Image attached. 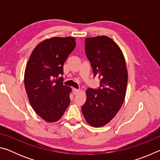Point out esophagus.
<instances>
[{
  "mask_svg": "<svg viewBox=\"0 0 160 160\" xmlns=\"http://www.w3.org/2000/svg\"><path fill=\"white\" fill-rule=\"evenodd\" d=\"M80 90H79V89H75V88H73V90H72V93H73V94H78V93L80 92Z\"/></svg>",
  "mask_w": 160,
  "mask_h": 160,
  "instance_id": "34e87169",
  "label": "esophagus"
}]
</instances>
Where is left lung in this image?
Here are the masks:
<instances>
[{"label": "left lung", "instance_id": "left-lung-1", "mask_svg": "<svg viewBox=\"0 0 160 160\" xmlns=\"http://www.w3.org/2000/svg\"><path fill=\"white\" fill-rule=\"evenodd\" d=\"M85 53L94 76L99 77L100 88L86 90L82 112L87 122L98 128L109 123L122 106L128 71L122 51L110 37L102 35L86 38Z\"/></svg>", "mask_w": 160, "mask_h": 160}]
</instances>
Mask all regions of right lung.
<instances>
[{
	"mask_svg": "<svg viewBox=\"0 0 160 160\" xmlns=\"http://www.w3.org/2000/svg\"><path fill=\"white\" fill-rule=\"evenodd\" d=\"M75 47L74 37H51L32 51L24 82L29 103L37 114L48 123L58 121L70 104L72 89L63 85V64Z\"/></svg>",
	"mask_w": 160,
	"mask_h": 160,
	"instance_id": "1",
	"label": "right lung"
}]
</instances>
